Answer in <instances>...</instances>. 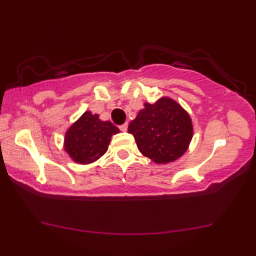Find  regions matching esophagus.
<instances>
[{"mask_svg": "<svg viewBox=\"0 0 256 256\" xmlns=\"http://www.w3.org/2000/svg\"><path fill=\"white\" fill-rule=\"evenodd\" d=\"M120 131H122V132H126V131H128V124L125 123V124H123V125H120Z\"/></svg>", "mask_w": 256, "mask_h": 256, "instance_id": "34e87169", "label": "esophagus"}]
</instances>
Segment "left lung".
I'll use <instances>...</instances> for the list:
<instances>
[{"instance_id": "obj_1", "label": "left lung", "mask_w": 256, "mask_h": 256, "mask_svg": "<svg viewBox=\"0 0 256 256\" xmlns=\"http://www.w3.org/2000/svg\"><path fill=\"white\" fill-rule=\"evenodd\" d=\"M144 108L128 125L140 152L156 164H167L188 151L193 123L188 112L170 97H162Z\"/></svg>"}]
</instances>
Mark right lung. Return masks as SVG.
I'll return each instance as SVG.
<instances>
[{
  "label": "right lung",
  "mask_w": 256,
  "mask_h": 256,
  "mask_svg": "<svg viewBox=\"0 0 256 256\" xmlns=\"http://www.w3.org/2000/svg\"><path fill=\"white\" fill-rule=\"evenodd\" d=\"M118 133L120 130L110 120L86 110L66 130L63 148L74 162L89 164L106 154L112 136Z\"/></svg>",
  "instance_id": "right-lung-1"
}]
</instances>
